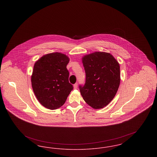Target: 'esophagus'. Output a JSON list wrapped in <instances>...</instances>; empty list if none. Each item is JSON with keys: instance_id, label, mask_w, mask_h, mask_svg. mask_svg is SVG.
Segmentation results:
<instances>
[{"instance_id": "1", "label": "esophagus", "mask_w": 157, "mask_h": 157, "mask_svg": "<svg viewBox=\"0 0 157 157\" xmlns=\"http://www.w3.org/2000/svg\"><path fill=\"white\" fill-rule=\"evenodd\" d=\"M74 89H77V88H78V83H76L74 85Z\"/></svg>"}]
</instances>
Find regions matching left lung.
Here are the masks:
<instances>
[{"label":"left lung","instance_id":"8db88e82","mask_svg":"<svg viewBox=\"0 0 157 157\" xmlns=\"http://www.w3.org/2000/svg\"><path fill=\"white\" fill-rule=\"evenodd\" d=\"M86 78L79 85L84 101L94 109L102 108L115 96L120 83V64L112 55L97 52L83 57Z\"/></svg>","mask_w":157,"mask_h":157}]
</instances>
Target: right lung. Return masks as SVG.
Masks as SVG:
<instances>
[{"label": "right lung", "instance_id": "1", "mask_svg": "<svg viewBox=\"0 0 157 157\" xmlns=\"http://www.w3.org/2000/svg\"><path fill=\"white\" fill-rule=\"evenodd\" d=\"M69 61L64 54L52 53L43 56L34 65L32 88L39 102L48 109L62 106L74 88L69 82Z\"/></svg>", "mask_w": 157, "mask_h": 157}]
</instances>
